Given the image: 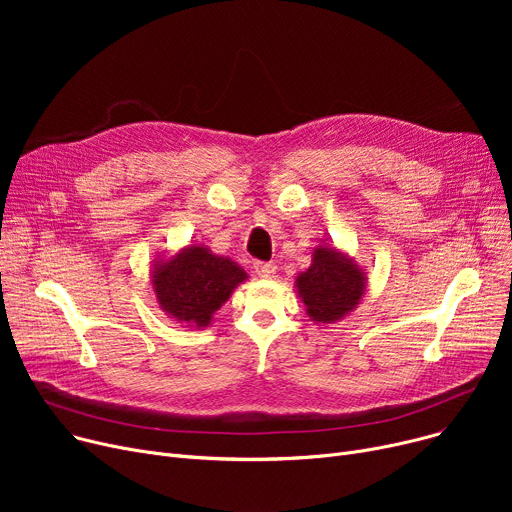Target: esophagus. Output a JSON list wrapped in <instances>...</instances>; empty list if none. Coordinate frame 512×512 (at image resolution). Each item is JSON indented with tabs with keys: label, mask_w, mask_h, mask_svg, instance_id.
<instances>
[{
	"label": "esophagus",
	"mask_w": 512,
	"mask_h": 512,
	"mask_svg": "<svg viewBox=\"0 0 512 512\" xmlns=\"http://www.w3.org/2000/svg\"><path fill=\"white\" fill-rule=\"evenodd\" d=\"M255 272L259 274V278H274L276 265L274 263H265V261H255Z\"/></svg>",
	"instance_id": "esophagus-1"
}]
</instances>
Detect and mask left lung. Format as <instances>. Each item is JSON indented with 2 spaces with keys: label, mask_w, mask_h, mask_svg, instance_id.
<instances>
[{
  "label": "left lung",
  "mask_w": 512,
  "mask_h": 512,
  "mask_svg": "<svg viewBox=\"0 0 512 512\" xmlns=\"http://www.w3.org/2000/svg\"><path fill=\"white\" fill-rule=\"evenodd\" d=\"M297 297L315 324H336L359 307L367 290V272L355 257L328 245H319L311 265L294 280Z\"/></svg>",
  "instance_id": "8db88e82"
}]
</instances>
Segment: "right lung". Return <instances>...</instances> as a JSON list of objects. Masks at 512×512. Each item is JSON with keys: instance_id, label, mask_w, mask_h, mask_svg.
I'll return each instance as SVG.
<instances>
[{"instance_id": "right-lung-1", "label": "right lung", "mask_w": 512, "mask_h": 512, "mask_svg": "<svg viewBox=\"0 0 512 512\" xmlns=\"http://www.w3.org/2000/svg\"><path fill=\"white\" fill-rule=\"evenodd\" d=\"M151 286L159 309L186 328H207L249 274L230 257L205 245H186L174 255H157L151 263Z\"/></svg>"}]
</instances>
